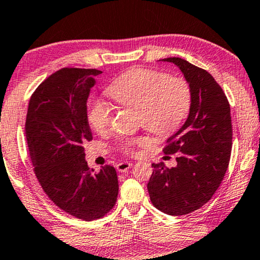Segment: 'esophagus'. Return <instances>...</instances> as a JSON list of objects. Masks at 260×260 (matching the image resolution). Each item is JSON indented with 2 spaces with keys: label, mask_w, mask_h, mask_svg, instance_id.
<instances>
[{
  "label": "esophagus",
  "mask_w": 260,
  "mask_h": 260,
  "mask_svg": "<svg viewBox=\"0 0 260 260\" xmlns=\"http://www.w3.org/2000/svg\"><path fill=\"white\" fill-rule=\"evenodd\" d=\"M132 165H133V164L127 162V161L119 162L118 165H116V170H118L119 172H121V173H125V172H127V171L129 170V168L132 167Z\"/></svg>",
  "instance_id": "1"
}]
</instances>
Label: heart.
<instances>
[{"mask_svg": "<svg viewBox=\"0 0 260 260\" xmlns=\"http://www.w3.org/2000/svg\"><path fill=\"white\" fill-rule=\"evenodd\" d=\"M107 94L121 107L138 112V122L155 135L173 133L184 121L191 106V88L181 78H168L162 72L134 68L120 75ZM89 126L104 133L112 125L113 108L104 101H94L87 113ZM147 140L128 139L122 142L123 153L131 154Z\"/></svg>", "mask_w": 260, "mask_h": 260, "instance_id": "heart-1", "label": "heart"}]
</instances>
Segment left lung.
<instances>
[{
	"label": "left lung",
	"mask_w": 260,
	"mask_h": 260,
	"mask_svg": "<svg viewBox=\"0 0 260 260\" xmlns=\"http://www.w3.org/2000/svg\"><path fill=\"white\" fill-rule=\"evenodd\" d=\"M162 61L178 66L191 88L188 118L167 139L165 154L179 153L178 165L152 164L147 189L152 204L170 215L188 214L210 202L228 171L232 149L231 111L213 76L180 57Z\"/></svg>",
	"instance_id": "8db88e82"
}]
</instances>
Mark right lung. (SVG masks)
I'll return each mask as SVG.
<instances>
[{
  "label": "right lung",
  "instance_id": "1",
  "mask_svg": "<svg viewBox=\"0 0 260 260\" xmlns=\"http://www.w3.org/2000/svg\"><path fill=\"white\" fill-rule=\"evenodd\" d=\"M98 69L62 68L32 93L25 118V139L34 173L48 198L73 217L90 221L114 207L116 171L106 165L94 173L83 144L93 139L87 99Z\"/></svg>",
  "mask_w": 260,
  "mask_h": 260
}]
</instances>
